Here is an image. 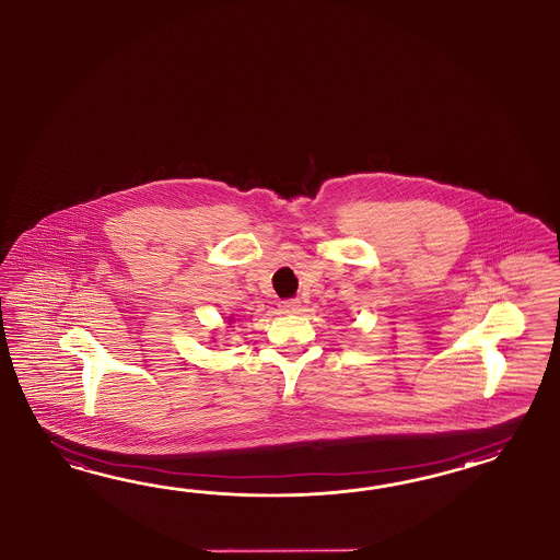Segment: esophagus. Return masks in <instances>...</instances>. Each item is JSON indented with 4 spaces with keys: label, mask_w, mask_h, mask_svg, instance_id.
Here are the masks:
<instances>
[{
    "label": "esophagus",
    "mask_w": 560,
    "mask_h": 560,
    "mask_svg": "<svg viewBox=\"0 0 560 560\" xmlns=\"http://www.w3.org/2000/svg\"><path fill=\"white\" fill-rule=\"evenodd\" d=\"M279 307H281L283 314H300V312H302V302H300L298 298L283 300V302L279 303Z\"/></svg>",
    "instance_id": "1"
}]
</instances>
